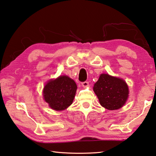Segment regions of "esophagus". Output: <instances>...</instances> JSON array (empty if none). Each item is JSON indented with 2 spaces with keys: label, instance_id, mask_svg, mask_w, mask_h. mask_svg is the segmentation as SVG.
Returning a JSON list of instances; mask_svg holds the SVG:
<instances>
[{
  "label": "esophagus",
  "instance_id": "1",
  "mask_svg": "<svg viewBox=\"0 0 156 156\" xmlns=\"http://www.w3.org/2000/svg\"><path fill=\"white\" fill-rule=\"evenodd\" d=\"M82 86H83V87H87L89 86V83H88L87 81L83 82V83H82Z\"/></svg>",
  "mask_w": 156,
  "mask_h": 156
}]
</instances>
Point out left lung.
Returning <instances> with one entry per match:
<instances>
[{
    "label": "left lung",
    "mask_w": 156,
    "mask_h": 156,
    "mask_svg": "<svg viewBox=\"0 0 156 156\" xmlns=\"http://www.w3.org/2000/svg\"><path fill=\"white\" fill-rule=\"evenodd\" d=\"M93 90L101 105L110 110L122 107L129 94L128 87L125 81L106 73L100 75L94 84Z\"/></svg>",
    "instance_id": "left-lung-1"
}]
</instances>
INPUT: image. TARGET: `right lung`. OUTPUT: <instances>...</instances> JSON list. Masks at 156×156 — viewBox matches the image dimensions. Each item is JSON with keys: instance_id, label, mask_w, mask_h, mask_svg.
<instances>
[{"instance_id": "right-lung-1", "label": "right lung", "mask_w": 156, "mask_h": 156, "mask_svg": "<svg viewBox=\"0 0 156 156\" xmlns=\"http://www.w3.org/2000/svg\"><path fill=\"white\" fill-rule=\"evenodd\" d=\"M76 89L77 86L72 79L67 76H61L50 80L45 85L43 95L51 108L63 110L72 104Z\"/></svg>"}]
</instances>
